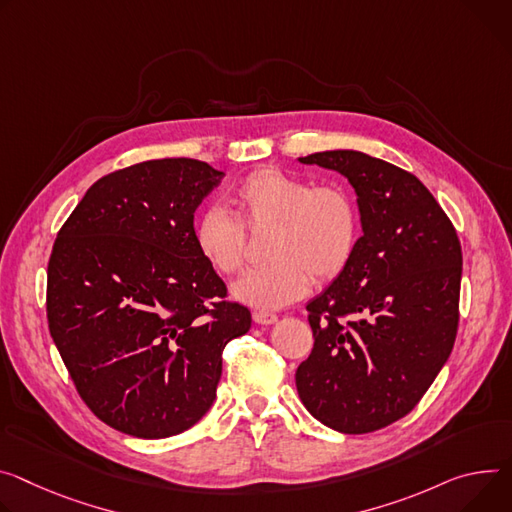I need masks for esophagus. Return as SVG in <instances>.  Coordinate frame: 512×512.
<instances>
[{"mask_svg": "<svg viewBox=\"0 0 512 512\" xmlns=\"http://www.w3.org/2000/svg\"><path fill=\"white\" fill-rule=\"evenodd\" d=\"M253 320H255L257 324H273V322L277 320V314H273V312H269V310H255V312H253Z\"/></svg>", "mask_w": 512, "mask_h": 512, "instance_id": "34e87169", "label": "esophagus"}]
</instances>
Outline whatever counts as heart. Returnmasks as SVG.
<instances>
[{
    "instance_id": "b5f03b06",
    "label": "heart",
    "mask_w": 512,
    "mask_h": 512,
    "mask_svg": "<svg viewBox=\"0 0 512 512\" xmlns=\"http://www.w3.org/2000/svg\"><path fill=\"white\" fill-rule=\"evenodd\" d=\"M239 220L220 206L206 208L194 224L200 257L220 275L237 273L247 257L249 232L271 235L265 265L249 269L232 294L255 308H282L327 284L351 265L361 241V210L343 183L312 185L310 179L261 167L230 194Z\"/></svg>"
}]
</instances>
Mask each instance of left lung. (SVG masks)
<instances>
[{
  "label": "left lung",
  "mask_w": 512,
  "mask_h": 512,
  "mask_svg": "<svg viewBox=\"0 0 512 512\" xmlns=\"http://www.w3.org/2000/svg\"><path fill=\"white\" fill-rule=\"evenodd\" d=\"M300 161L349 179L363 235L347 271L306 306L314 345L296 388L322 425L374 433L421 402L453 349L461 245L412 173L359 151Z\"/></svg>",
  "instance_id": "obj_1"
}]
</instances>
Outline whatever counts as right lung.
I'll use <instances>...</instances> for the list:
<instances>
[{
  "label": "right lung",
  "mask_w": 512,
  "mask_h": 512,
  "mask_svg": "<svg viewBox=\"0 0 512 512\" xmlns=\"http://www.w3.org/2000/svg\"><path fill=\"white\" fill-rule=\"evenodd\" d=\"M224 177L198 159L143 161L98 179L61 226L46 320L77 394L102 423L141 437L208 412L222 349L251 312L194 243V212Z\"/></svg>",
  "instance_id": "obj_1"
}]
</instances>
